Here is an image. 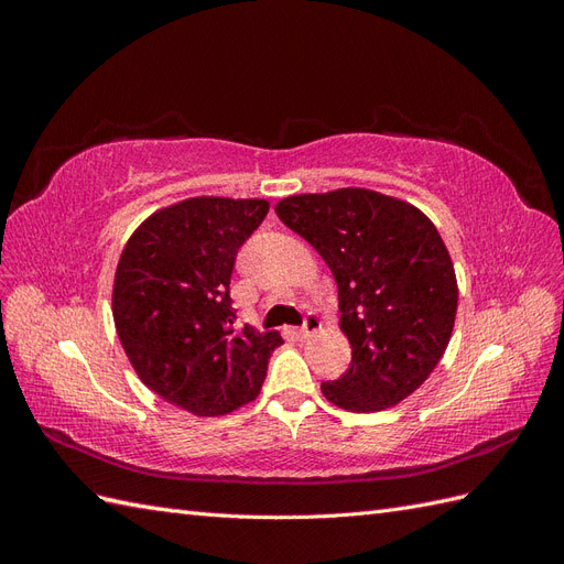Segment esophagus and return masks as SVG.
<instances>
[{"label": "esophagus", "instance_id": "esophagus-1", "mask_svg": "<svg viewBox=\"0 0 564 564\" xmlns=\"http://www.w3.org/2000/svg\"><path fill=\"white\" fill-rule=\"evenodd\" d=\"M319 329H322L319 317L315 313H308V315H305V319H303V327L296 332V336L299 338H308V336H313Z\"/></svg>", "mask_w": 564, "mask_h": 564}]
</instances>
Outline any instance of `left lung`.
Returning <instances> with one entry per match:
<instances>
[{
	"instance_id": "obj_1",
	"label": "left lung",
	"mask_w": 564,
	"mask_h": 564,
	"mask_svg": "<svg viewBox=\"0 0 564 564\" xmlns=\"http://www.w3.org/2000/svg\"><path fill=\"white\" fill-rule=\"evenodd\" d=\"M286 228L308 240L338 284L340 329L352 360L324 398L348 412H381L431 377L458 303L449 251L414 204L365 187L278 202Z\"/></svg>"
}]
</instances>
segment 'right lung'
<instances>
[{
    "instance_id": "obj_1",
    "label": "right lung",
    "mask_w": 564,
    "mask_h": 564,
    "mask_svg": "<svg viewBox=\"0 0 564 564\" xmlns=\"http://www.w3.org/2000/svg\"><path fill=\"white\" fill-rule=\"evenodd\" d=\"M265 199L191 197L145 218L119 256L117 336L139 379L195 416H224L261 392L278 332L235 329L230 278Z\"/></svg>"
}]
</instances>
